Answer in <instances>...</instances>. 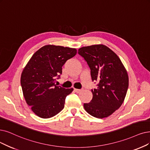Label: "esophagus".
<instances>
[{"label": "esophagus", "mask_w": 150, "mask_h": 150, "mask_svg": "<svg viewBox=\"0 0 150 150\" xmlns=\"http://www.w3.org/2000/svg\"><path fill=\"white\" fill-rule=\"evenodd\" d=\"M82 91V89H77V88H74V91H75L76 93H80Z\"/></svg>", "instance_id": "obj_1"}]
</instances>
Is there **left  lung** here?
I'll use <instances>...</instances> for the list:
<instances>
[{
  "instance_id": "1",
  "label": "left lung",
  "mask_w": 150,
  "mask_h": 150,
  "mask_svg": "<svg viewBox=\"0 0 150 150\" xmlns=\"http://www.w3.org/2000/svg\"><path fill=\"white\" fill-rule=\"evenodd\" d=\"M78 53L90 67L92 81L98 82L97 88L92 90L91 102L83 104L84 109L95 117H108L124 102L129 87L127 72L120 58L105 45L83 47Z\"/></svg>"
}]
</instances>
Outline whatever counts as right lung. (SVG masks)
<instances>
[{
    "label": "right lung",
    "instance_id": "add662e5",
    "mask_svg": "<svg viewBox=\"0 0 150 150\" xmlns=\"http://www.w3.org/2000/svg\"><path fill=\"white\" fill-rule=\"evenodd\" d=\"M76 53L73 48L46 45L34 53L24 68L21 76L23 96L38 116L50 118L64 108L65 98L73 88L57 86L56 77L62 73L65 62Z\"/></svg>",
    "mask_w": 150,
    "mask_h": 150
}]
</instances>
